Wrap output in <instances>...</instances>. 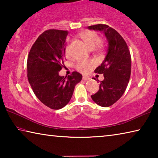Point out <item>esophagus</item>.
Wrapping results in <instances>:
<instances>
[{
	"label": "esophagus",
	"instance_id": "esophagus-1",
	"mask_svg": "<svg viewBox=\"0 0 158 158\" xmlns=\"http://www.w3.org/2000/svg\"><path fill=\"white\" fill-rule=\"evenodd\" d=\"M89 79H90V77H87V76H84V77H83V80H84L85 81H89Z\"/></svg>",
	"mask_w": 158,
	"mask_h": 158
}]
</instances>
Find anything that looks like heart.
<instances>
[{
  "label": "heart",
  "mask_w": 158,
  "mask_h": 158,
  "mask_svg": "<svg viewBox=\"0 0 158 158\" xmlns=\"http://www.w3.org/2000/svg\"><path fill=\"white\" fill-rule=\"evenodd\" d=\"M80 37L90 49H95L102 43V38L94 31H85L80 35ZM65 53L68 56L69 55V46L66 47ZM93 65H94L93 61L81 60L77 62L76 69L82 73H87L91 69Z\"/></svg>",
  "instance_id": "obj_1"
}]
</instances>
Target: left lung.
Wrapping results in <instances>:
<instances>
[{"label": "left lung", "mask_w": 158, "mask_h": 158, "mask_svg": "<svg viewBox=\"0 0 158 158\" xmlns=\"http://www.w3.org/2000/svg\"><path fill=\"white\" fill-rule=\"evenodd\" d=\"M90 30L102 31L108 41L107 53L105 60L95 69L104 74L99 90L91 95L92 100L103 107L117 102L126 90L131 74V56L126 42L115 29L106 24L88 26Z\"/></svg>", "instance_id": "1"}]
</instances>
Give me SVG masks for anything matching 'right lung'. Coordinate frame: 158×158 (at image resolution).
<instances>
[{
    "mask_svg": "<svg viewBox=\"0 0 158 158\" xmlns=\"http://www.w3.org/2000/svg\"><path fill=\"white\" fill-rule=\"evenodd\" d=\"M67 31L49 29L35 42L28 56L27 77L35 95L52 109H60L71 100L82 75L73 72L68 77L58 74L64 65Z\"/></svg>",
    "mask_w": 158,
    "mask_h": 158,
    "instance_id": "obj_1",
    "label": "right lung"
}]
</instances>
